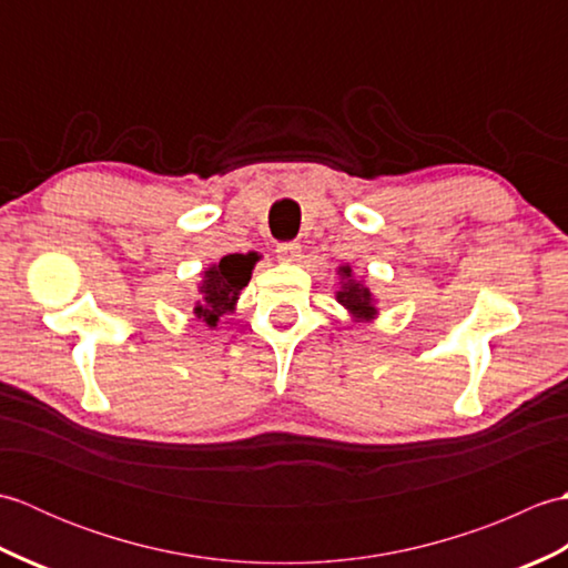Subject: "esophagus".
I'll use <instances>...</instances> for the list:
<instances>
[{
    "instance_id": "obj_1",
    "label": "esophagus",
    "mask_w": 568,
    "mask_h": 568,
    "mask_svg": "<svg viewBox=\"0 0 568 568\" xmlns=\"http://www.w3.org/2000/svg\"><path fill=\"white\" fill-rule=\"evenodd\" d=\"M275 251L281 261H295L300 256V244L297 241H283V244H277Z\"/></svg>"
}]
</instances>
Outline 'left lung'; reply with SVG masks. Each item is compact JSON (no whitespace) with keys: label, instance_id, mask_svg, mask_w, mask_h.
<instances>
[{"label":"left lung","instance_id":"8db88e82","mask_svg":"<svg viewBox=\"0 0 568 568\" xmlns=\"http://www.w3.org/2000/svg\"><path fill=\"white\" fill-rule=\"evenodd\" d=\"M342 291L336 293V300L352 312L356 320H373L376 315V307H373V295L366 285H361L354 281L352 268L348 265H342Z\"/></svg>","mask_w":568,"mask_h":568}]
</instances>
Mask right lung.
<instances>
[{
    "mask_svg": "<svg viewBox=\"0 0 568 568\" xmlns=\"http://www.w3.org/2000/svg\"><path fill=\"white\" fill-rule=\"evenodd\" d=\"M256 261V253H246V256L244 253H229L220 263L204 271V281L200 283L202 300H197L195 315L207 322L210 327H216L220 317L234 310L239 293L251 281V271Z\"/></svg>",
    "mask_w": 568,
    "mask_h": 568,
    "instance_id": "1",
    "label": "right lung"
}]
</instances>
